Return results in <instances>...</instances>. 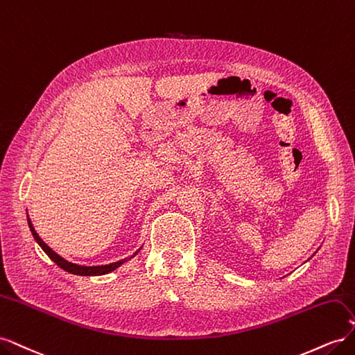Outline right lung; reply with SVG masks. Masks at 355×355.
<instances>
[{
	"label": "right lung",
	"instance_id": "right-lung-1",
	"mask_svg": "<svg viewBox=\"0 0 355 355\" xmlns=\"http://www.w3.org/2000/svg\"><path fill=\"white\" fill-rule=\"evenodd\" d=\"M28 225H29V230L32 232V235H34V240L38 243V245L41 247L42 250H44V253L50 257V259L55 262L59 268H62V270H65L67 272H71V274H75V275H85V277H90V275H105V274H110L112 271H115L118 266H121L123 263H125L127 261H130L132 257H135L139 252H141V249H139L136 253H133L130 257H125V259H121V261H116V262H112V263H108V265H96V266H84V265H78V263H72L67 259H63V257L60 254H58L55 250L50 249V247L41 240L40 235L37 234L34 225H32L29 216H28Z\"/></svg>",
	"mask_w": 355,
	"mask_h": 355
}]
</instances>
